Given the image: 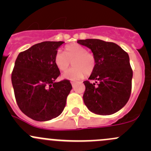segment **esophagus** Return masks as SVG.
Instances as JSON below:
<instances>
[{
	"label": "esophagus",
	"mask_w": 151,
	"mask_h": 151,
	"mask_svg": "<svg viewBox=\"0 0 151 151\" xmlns=\"http://www.w3.org/2000/svg\"><path fill=\"white\" fill-rule=\"evenodd\" d=\"M75 83H76L75 81H71V85H72V86H74V85H75Z\"/></svg>",
	"instance_id": "34e87169"
}]
</instances>
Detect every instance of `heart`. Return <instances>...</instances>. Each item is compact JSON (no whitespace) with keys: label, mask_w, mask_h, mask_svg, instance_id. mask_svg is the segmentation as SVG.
I'll use <instances>...</instances> for the list:
<instances>
[{"label":"heart","mask_w":151,"mask_h":151,"mask_svg":"<svg viewBox=\"0 0 151 151\" xmlns=\"http://www.w3.org/2000/svg\"><path fill=\"white\" fill-rule=\"evenodd\" d=\"M64 53L58 51L55 55V63L60 71L68 70L72 61L74 67L65 74L63 78L68 80H80L85 74L90 75L96 66V59L93 55L88 52L87 49L78 44L66 45Z\"/></svg>","instance_id":"obj_1"}]
</instances>
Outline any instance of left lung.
Returning <instances> with one entry per match:
<instances>
[{"label":"left lung","instance_id":"left-lung-1","mask_svg":"<svg viewBox=\"0 0 151 151\" xmlns=\"http://www.w3.org/2000/svg\"><path fill=\"white\" fill-rule=\"evenodd\" d=\"M77 43L91 49L96 59L95 68L88 78L95 83L83 82L85 104L97 115L115 113L128 102L132 91L133 71L129 55L113 42L88 39Z\"/></svg>","mask_w":151,"mask_h":151}]
</instances>
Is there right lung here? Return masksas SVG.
<instances>
[{"label":"right lung","mask_w":151,"mask_h":151,"mask_svg":"<svg viewBox=\"0 0 151 151\" xmlns=\"http://www.w3.org/2000/svg\"><path fill=\"white\" fill-rule=\"evenodd\" d=\"M63 42H43L18 55L12 74L15 99L31 119L47 121L59 116L71 91L70 81L55 82L60 71L55 55Z\"/></svg>","instance_id":"add662e5"}]
</instances>
